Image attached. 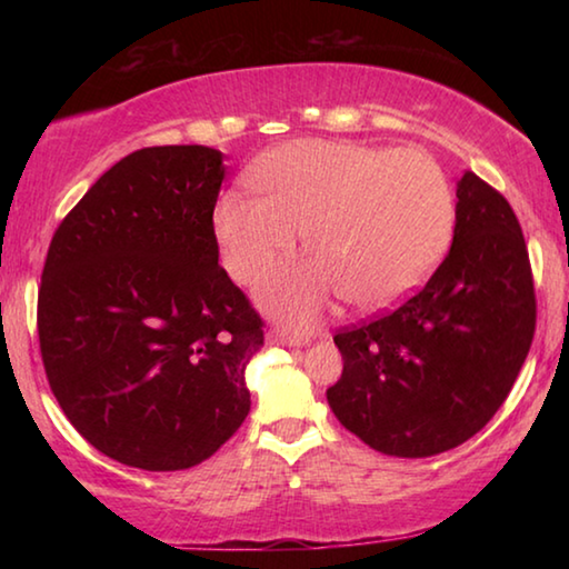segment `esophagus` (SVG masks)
Here are the masks:
<instances>
[{"label":"esophagus","mask_w":569,"mask_h":569,"mask_svg":"<svg viewBox=\"0 0 569 569\" xmlns=\"http://www.w3.org/2000/svg\"><path fill=\"white\" fill-rule=\"evenodd\" d=\"M268 339V343H273V346H288V349H296V346H303L306 341L303 339H298V336H291V333H283V331H271L266 336Z\"/></svg>","instance_id":"1"}]
</instances>
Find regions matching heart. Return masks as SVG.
Segmentation results:
<instances>
[{
    "instance_id": "obj_1",
    "label": "heart",
    "mask_w": 569,
    "mask_h": 569,
    "mask_svg": "<svg viewBox=\"0 0 569 569\" xmlns=\"http://www.w3.org/2000/svg\"><path fill=\"white\" fill-rule=\"evenodd\" d=\"M258 196L226 192L213 233L226 271L253 283L293 253L313 258L258 288L276 319L308 329L336 293L363 311L407 298L435 271L455 228V196L439 162L417 148L293 140L256 162Z\"/></svg>"
}]
</instances>
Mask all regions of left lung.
I'll use <instances>...</instances> for the list:
<instances>
[{
    "instance_id": "left-lung-1",
    "label": "left lung",
    "mask_w": 569,
    "mask_h": 569,
    "mask_svg": "<svg viewBox=\"0 0 569 569\" xmlns=\"http://www.w3.org/2000/svg\"><path fill=\"white\" fill-rule=\"evenodd\" d=\"M535 336V286L515 210L475 172L457 182L455 240L393 313L333 336L329 407L363 445L421 459L465 445L502 407Z\"/></svg>"
}]
</instances>
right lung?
I'll use <instances>...</instances> for the list:
<instances>
[{
	"label": "right lung",
	"instance_id": "1",
	"mask_svg": "<svg viewBox=\"0 0 569 569\" xmlns=\"http://www.w3.org/2000/svg\"><path fill=\"white\" fill-rule=\"evenodd\" d=\"M223 152L142 148L84 192L50 243L37 329L72 427L120 465L190 469L250 411L263 321L218 266Z\"/></svg>",
	"mask_w": 569,
	"mask_h": 569
}]
</instances>
